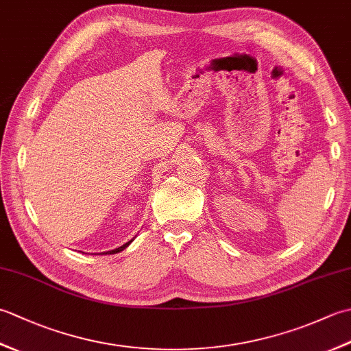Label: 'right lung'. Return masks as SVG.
<instances>
[{"label": "right lung", "instance_id": "obj_1", "mask_svg": "<svg viewBox=\"0 0 351 351\" xmlns=\"http://www.w3.org/2000/svg\"><path fill=\"white\" fill-rule=\"evenodd\" d=\"M132 243V240L131 241H128V243H125L123 245H121V247H117V249H114V250H110V252H104V253H110V255H113V253H117V252H122L125 247H128V245Z\"/></svg>", "mask_w": 351, "mask_h": 351}]
</instances>
